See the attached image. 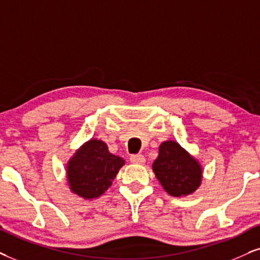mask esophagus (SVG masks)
<instances>
[{"mask_svg":"<svg viewBox=\"0 0 260 260\" xmlns=\"http://www.w3.org/2000/svg\"><path fill=\"white\" fill-rule=\"evenodd\" d=\"M131 162L134 163V164H144L145 163V157L143 156V154H132V156L129 157Z\"/></svg>","mask_w":260,"mask_h":260,"instance_id":"obj_1","label":"esophagus"}]
</instances>
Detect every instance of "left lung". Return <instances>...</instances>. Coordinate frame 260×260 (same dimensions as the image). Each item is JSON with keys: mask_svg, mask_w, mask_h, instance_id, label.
Segmentation results:
<instances>
[{"mask_svg": "<svg viewBox=\"0 0 260 260\" xmlns=\"http://www.w3.org/2000/svg\"><path fill=\"white\" fill-rule=\"evenodd\" d=\"M152 169L164 190L173 197L192 194L202 182V166L173 140L160 144Z\"/></svg>", "mask_w": 260, "mask_h": 260, "instance_id": "left-lung-1", "label": "left lung"}]
</instances>
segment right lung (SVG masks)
Segmentation results:
<instances>
[{"mask_svg":"<svg viewBox=\"0 0 260 260\" xmlns=\"http://www.w3.org/2000/svg\"><path fill=\"white\" fill-rule=\"evenodd\" d=\"M123 164L124 159L110 153L104 141L91 139L68 162V185L81 198H98L111 186Z\"/></svg>","mask_w":260,"mask_h":260,"instance_id":"add662e5","label":"right lung"}]
</instances>
